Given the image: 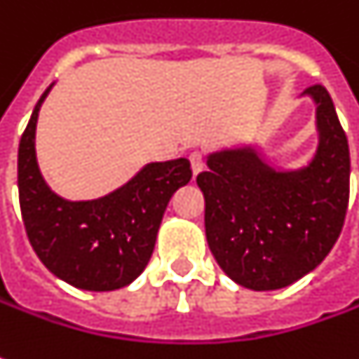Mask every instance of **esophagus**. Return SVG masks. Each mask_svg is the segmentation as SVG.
<instances>
[{
    "label": "esophagus",
    "instance_id": "esophagus-1",
    "mask_svg": "<svg viewBox=\"0 0 359 359\" xmlns=\"http://www.w3.org/2000/svg\"><path fill=\"white\" fill-rule=\"evenodd\" d=\"M189 162H191L194 175H197L203 170V156H201V151H191V154H189Z\"/></svg>",
    "mask_w": 359,
    "mask_h": 359
}]
</instances>
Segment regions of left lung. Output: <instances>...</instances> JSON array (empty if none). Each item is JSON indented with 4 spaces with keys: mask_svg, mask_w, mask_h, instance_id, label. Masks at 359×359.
<instances>
[{
    "mask_svg": "<svg viewBox=\"0 0 359 359\" xmlns=\"http://www.w3.org/2000/svg\"><path fill=\"white\" fill-rule=\"evenodd\" d=\"M314 102L316 150L298 168L269 163L255 146L209 151L197 175L208 245L223 273L251 290H278L314 271L342 231L350 197V150L324 86Z\"/></svg>",
    "mask_w": 359,
    "mask_h": 359,
    "instance_id": "8db88e82",
    "label": "left lung"
}]
</instances>
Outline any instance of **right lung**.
Masks as SVG:
<instances>
[{
  "label": "right lung",
  "mask_w": 359,
  "mask_h": 359,
  "mask_svg": "<svg viewBox=\"0 0 359 359\" xmlns=\"http://www.w3.org/2000/svg\"><path fill=\"white\" fill-rule=\"evenodd\" d=\"M33 108L17 151V187L23 225L39 261L69 285L107 292L134 283L150 261L163 211L191 180L187 158L150 162L110 194L67 199L45 182L35 132L50 88Z\"/></svg>",
  "instance_id": "1"
}]
</instances>
